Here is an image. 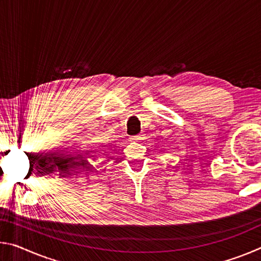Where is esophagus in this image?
I'll list each match as a JSON object with an SVG mask.
<instances>
[{
	"mask_svg": "<svg viewBox=\"0 0 261 261\" xmlns=\"http://www.w3.org/2000/svg\"><path fill=\"white\" fill-rule=\"evenodd\" d=\"M131 139H132V140H135V141H138V140H140V139H141V136H135V137H132Z\"/></svg>",
	"mask_w": 261,
	"mask_h": 261,
	"instance_id": "34e87169",
	"label": "esophagus"
}]
</instances>
